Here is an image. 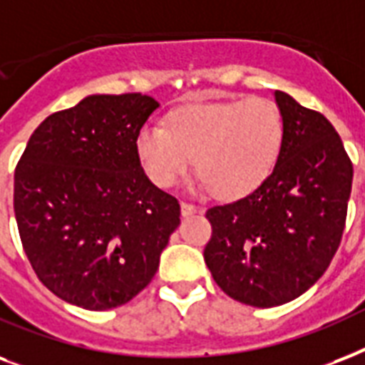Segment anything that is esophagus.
Here are the masks:
<instances>
[{"label":"esophagus","mask_w":365,"mask_h":365,"mask_svg":"<svg viewBox=\"0 0 365 365\" xmlns=\"http://www.w3.org/2000/svg\"><path fill=\"white\" fill-rule=\"evenodd\" d=\"M197 211H200V207L192 205V203H186V202L180 203V215H182V217H190V215L197 213Z\"/></svg>","instance_id":"1"}]
</instances>
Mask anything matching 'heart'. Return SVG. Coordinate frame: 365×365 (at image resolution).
I'll return each mask as SVG.
<instances>
[{
    "mask_svg": "<svg viewBox=\"0 0 365 365\" xmlns=\"http://www.w3.org/2000/svg\"><path fill=\"white\" fill-rule=\"evenodd\" d=\"M284 140V121L267 98L188 104L168 115V127L144 123L135 148L144 173L169 188L194 165L200 186L217 196L250 194L272 173Z\"/></svg>",
    "mask_w": 365,
    "mask_h": 365,
    "instance_id": "b5f03b06",
    "label": "heart"
}]
</instances>
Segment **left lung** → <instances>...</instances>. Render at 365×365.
<instances>
[{"mask_svg": "<svg viewBox=\"0 0 365 365\" xmlns=\"http://www.w3.org/2000/svg\"><path fill=\"white\" fill-rule=\"evenodd\" d=\"M284 140L272 173L242 200L207 209L203 250L228 297L270 309L322 278L343 238L352 162L335 127L316 110L274 91Z\"/></svg>", "mask_w": 365, "mask_h": 365, "instance_id": "obj_1", "label": "left lung"}]
</instances>
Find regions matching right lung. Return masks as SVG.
<instances>
[{
	"mask_svg": "<svg viewBox=\"0 0 365 365\" xmlns=\"http://www.w3.org/2000/svg\"><path fill=\"white\" fill-rule=\"evenodd\" d=\"M158 106L140 93L89 95L28 140L15 169L19 234L41 284L66 303H129L179 227L177 197L152 185L135 148Z\"/></svg>",
	"mask_w": 365,
	"mask_h": 365,
	"instance_id": "add662e5",
	"label": "right lung"
}]
</instances>
